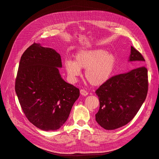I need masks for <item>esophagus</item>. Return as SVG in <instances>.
Instances as JSON below:
<instances>
[{"instance_id": "esophagus-1", "label": "esophagus", "mask_w": 159, "mask_h": 159, "mask_svg": "<svg viewBox=\"0 0 159 159\" xmlns=\"http://www.w3.org/2000/svg\"><path fill=\"white\" fill-rule=\"evenodd\" d=\"M80 93L81 94L83 95V96H87V95H88V94H89V93L87 91V90H85L84 89H80Z\"/></svg>"}]
</instances>
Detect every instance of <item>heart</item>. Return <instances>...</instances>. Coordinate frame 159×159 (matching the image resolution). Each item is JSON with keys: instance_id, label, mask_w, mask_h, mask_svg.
<instances>
[{"instance_id": "heart-1", "label": "heart", "mask_w": 159, "mask_h": 159, "mask_svg": "<svg viewBox=\"0 0 159 159\" xmlns=\"http://www.w3.org/2000/svg\"><path fill=\"white\" fill-rule=\"evenodd\" d=\"M69 79L74 82L85 69L84 76L90 84L100 86L110 79L116 66V57L103 49L80 51L74 62L66 60L64 63Z\"/></svg>"}]
</instances>
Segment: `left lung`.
<instances>
[{"label":"left lung","mask_w":159,"mask_h":159,"mask_svg":"<svg viewBox=\"0 0 159 159\" xmlns=\"http://www.w3.org/2000/svg\"><path fill=\"white\" fill-rule=\"evenodd\" d=\"M130 48L129 61H145L137 50ZM148 87V70L144 66L111 77L95 92L100 102L95 115L97 123L106 130L128 124L146 99Z\"/></svg>","instance_id":"8db88e82"}]
</instances>
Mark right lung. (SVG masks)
<instances>
[{
  "mask_svg": "<svg viewBox=\"0 0 159 159\" xmlns=\"http://www.w3.org/2000/svg\"><path fill=\"white\" fill-rule=\"evenodd\" d=\"M61 55L34 43L22 54L15 91L28 120L43 130H55L65 123L80 95L78 88L62 79Z\"/></svg>",
  "mask_w": 159,
  "mask_h": 159,
  "instance_id": "add662e5",
  "label": "right lung"
}]
</instances>
